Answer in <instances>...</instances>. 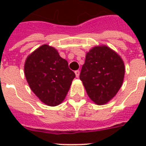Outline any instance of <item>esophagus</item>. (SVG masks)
I'll use <instances>...</instances> for the list:
<instances>
[{"mask_svg":"<svg viewBox=\"0 0 146 146\" xmlns=\"http://www.w3.org/2000/svg\"><path fill=\"white\" fill-rule=\"evenodd\" d=\"M80 70H76L75 71V74H76V77H79V76H80Z\"/></svg>","mask_w":146,"mask_h":146,"instance_id":"1","label":"esophagus"}]
</instances>
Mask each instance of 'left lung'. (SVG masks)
Instances as JSON below:
<instances>
[{
	"instance_id": "8db88e82",
	"label": "left lung",
	"mask_w": 146,
	"mask_h": 146,
	"mask_svg": "<svg viewBox=\"0 0 146 146\" xmlns=\"http://www.w3.org/2000/svg\"><path fill=\"white\" fill-rule=\"evenodd\" d=\"M124 74V63L120 55L106 45H98L86 53L80 79L90 99L103 105L117 95Z\"/></svg>"
}]
</instances>
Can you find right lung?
<instances>
[{"label":"right lung","instance_id":"add662e5","mask_svg":"<svg viewBox=\"0 0 146 146\" xmlns=\"http://www.w3.org/2000/svg\"><path fill=\"white\" fill-rule=\"evenodd\" d=\"M24 73L31 90L41 102L51 107L63 102L76 76L68 62L48 44H43L29 55Z\"/></svg>","mask_w":146,"mask_h":146}]
</instances>
